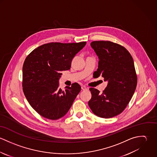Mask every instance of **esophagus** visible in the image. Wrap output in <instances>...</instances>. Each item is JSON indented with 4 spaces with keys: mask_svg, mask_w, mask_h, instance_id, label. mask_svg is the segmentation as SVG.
<instances>
[{
    "mask_svg": "<svg viewBox=\"0 0 157 157\" xmlns=\"http://www.w3.org/2000/svg\"><path fill=\"white\" fill-rule=\"evenodd\" d=\"M82 90H87V88H86L85 86H82Z\"/></svg>",
    "mask_w": 157,
    "mask_h": 157,
    "instance_id": "obj_1",
    "label": "esophagus"
}]
</instances>
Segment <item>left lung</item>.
Here are the masks:
<instances>
[{"instance_id": "8db88e82", "label": "left lung", "mask_w": 157, "mask_h": 157, "mask_svg": "<svg viewBox=\"0 0 157 157\" xmlns=\"http://www.w3.org/2000/svg\"><path fill=\"white\" fill-rule=\"evenodd\" d=\"M90 46L99 59L94 76H101L108 84L103 93L90 88L92 97L88 105L95 115L112 118L124 110L136 89L137 75L134 60L129 52L118 44L100 40L92 42Z\"/></svg>"}]
</instances>
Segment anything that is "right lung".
Instances as JSON below:
<instances>
[{"instance_id": "add662e5", "label": "right lung", "mask_w": 157, "mask_h": 157, "mask_svg": "<svg viewBox=\"0 0 157 157\" xmlns=\"http://www.w3.org/2000/svg\"><path fill=\"white\" fill-rule=\"evenodd\" d=\"M86 42H51L34 49L23 65V91L31 107L43 117L57 120L69 110L81 90L77 83L60 88L61 71L70 69L71 61Z\"/></svg>"}]
</instances>
